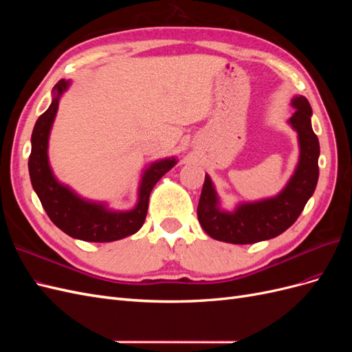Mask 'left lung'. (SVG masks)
Returning <instances> with one entry per match:
<instances>
[{
  "instance_id": "8db88e82",
  "label": "left lung",
  "mask_w": 352,
  "mask_h": 352,
  "mask_svg": "<svg viewBox=\"0 0 352 352\" xmlns=\"http://www.w3.org/2000/svg\"><path fill=\"white\" fill-rule=\"evenodd\" d=\"M294 113L287 124L296 132L300 155L292 176L278 194L255 201H242L226 210L216 186L206 175L198 204V221L208 236L229 243H255L279 236L300 217L318 180L320 145L313 131V110L302 95L291 100Z\"/></svg>"
}]
</instances>
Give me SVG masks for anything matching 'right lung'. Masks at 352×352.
<instances>
[{"label":"right lung","instance_id":"add662e5","mask_svg":"<svg viewBox=\"0 0 352 352\" xmlns=\"http://www.w3.org/2000/svg\"><path fill=\"white\" fill-rule=\"evenodd\" d=\"M72 85L61 79L51 92L48 110L39 116L32 132L29 176L42 207L54 225L66 235L85 242H113L131 236L144 225L148 201L155 184L177 164L176 157L155 160L142 168L136 192V204L129 210H114L105 201L83 198L52 172L48 144L60 100Z\"/></svg>","mask_w":352,"mask_h":352}]
</instances>
